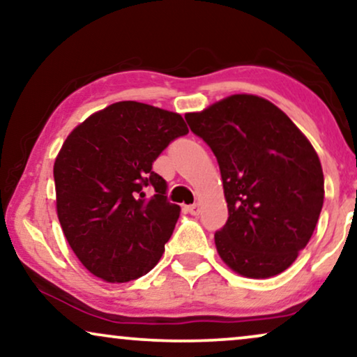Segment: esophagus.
Here are the masks:
<instances>
[{
    "mask_svg": "<svg viewBox=\"0 0 357 357\" xmlns=\"http://www.w3.org/2000/svg\"><path fill=\"white\" fill-rule=\"evenodd\" d=\"M185 211L192 214V216H198V214L202 213V208H199L198 203H195V204H188V206H185Z\"/></svg>",
    "mask_w": 357,
    "mask_h": 357,
    "instance_id": "1",
    "label": "esophagus"
}]
</instances>
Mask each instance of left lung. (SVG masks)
Masks as SVG:
<instances>
[{
  "instance_id": "1",
  "label": "left lung",
  "mask_w": 357,
  "mask_h": 357,
  "mask_svg": "<svg viewBox=\"0 0 357 357\" xmlns=\"http://www.w3.org/2000/svg\"><path fill=\"white\" fill-rule=\"evenodd\" d=\"M216 155L229 218L214 234L222 261L247 278L276 276L309 243L324 206L315 149L284 112L236 94L185 115Z\"/></svg>"
}]
</instances>
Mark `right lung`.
I'll list each match as a JSON object with an SVG mask.
<instances>
[{"label": "right lung", "instance_id": "obj_1", "mask_svg": "<svg viewBox=\"0 0 357 357\" xmlns=\"http://www.w3.org/2000/svg\"><path fill=\"white\" fill-rule=\"evenodd\" d=\"M187 133L178 114L123 100L92 114L63 143L53 165L56 213L92 275L128 282L158 265L180 206L169 203L167 182L153 162Z\"/></svg>", "mask_w": 357, "mask_h": 357}]
</instances>
